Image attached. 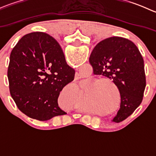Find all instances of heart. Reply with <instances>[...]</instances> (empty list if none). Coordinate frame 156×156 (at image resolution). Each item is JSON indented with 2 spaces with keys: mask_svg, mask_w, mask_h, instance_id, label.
I'll return each instance as SVG.
<instances>
[{
  "mask_svg": "<svg viewBox=\"0 0 156 156\" xmlns=\"http://www.w3.org/2000/svg\"><path fill=\"white\" fill-rule=\"evenodd\" d=\"M104 96H105V95H103V94H102V95H99V97H104Z\"/></svg>",
  "mask_w": 156,
  "mask_h": 156,
  "instance_id": "b5f03b06",
  "label": "heart"
}]
</instances>
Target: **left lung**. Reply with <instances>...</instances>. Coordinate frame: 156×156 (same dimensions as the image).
Here are the masks:
<instances>
[{
    "label": "left lung",
    "instance_id": "1",
    "mask_svg": "<svg viewBox=\"0 0 156 156\" xmlns=\"http://www.w3.org/2000/svg\"><path fill=\"white\" fill-rule=\"evenodd\" d=\"M89 62L94 75L112 79L119 88L121 105L113 122H122L140 105L145 90L144 62L137 47L124 37H108L96 45Z\"/></svg>",
    "mask_w": 156,
    "mask_h": 156
}]
</instances>
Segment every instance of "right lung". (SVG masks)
Segmentation results:
<instances>
[{"instance_id": "right-lung-1", "label": "right lung", "mask_w": 156, "mask_h": 156, "mask_svg": "<svg viewBox=\"0 0 156 156\" xmlns=\"http://www.w3.org/2000/svg\"><path fill=\"white\" fill-rule=\"evenodd\" d=\"M75 74L53 37L44 32L29 33L11 51L7 70L10 95L25 115L48 121L66 114L59 107L58 97Z\"/></svg>"}]
</instances>
